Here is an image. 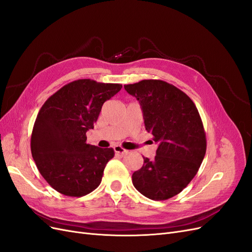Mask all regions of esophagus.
<instances>
[{
	"label": "esophagus",
	"mask_w": 252,
	"mask_h": 252,
	"mask_svg": "<svg viewBox=\"0 0 252 252\" xmlns=\"http://www.w3.org/2000/svg\"><path fill=\"white\" fill-rule=\"evenodd\" d=\"M113 149H114V152H116V154H119L121 156H125V155L128 154V150L122 148L121 146H119V145H117V146H114Z\"/></svg>",
	"instance_id": "1"
}]
</instances>
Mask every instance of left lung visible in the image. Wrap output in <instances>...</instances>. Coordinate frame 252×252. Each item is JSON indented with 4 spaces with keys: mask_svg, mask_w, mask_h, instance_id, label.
<instances>
[{
    "mask_svg": "<svg viewBox=\"0 0 252 252\" xmlns=\"http://www.w3.org/2000/svg\"><path fill=\"white\" fill-rule=\"evenodd\" d=\"M124 88L139 101L145 128L158 144L154 159L143 158L132 184L150 200H168L189 184L203 162L206 134L200 113L186 94L161 80Z\"/></svg>",
    "mask_w": 252,
    "mask_h": 252,
    "instance_id": "1",
    "label": "left lung"
}]
</instances>
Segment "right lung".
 Listing matches in <instances>:
<instances>
[{"mask_svg": "<svg viewBox=\"0 0 252 252\" xmlns=\"http://www.w3.org/2000/svg\"><path fill=\"white\" fill-rule=\"evenodd\" d=\"M120 84L83 79L58 90L44 103L32 134V155L42 177L58 192L83 196L101 184L112 148L86 143L103 104L121 90Z\"/></svg>", "mask_w": 252, "mask_h": 252, "instance_id": "1", "label": "right lung"}]
</instances>
